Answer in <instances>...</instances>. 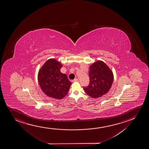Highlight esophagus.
<instances>
[{"instance_id": "esophagus-1", "label": "esophagus", "mask_w": 149, "mask_h": 149, "mask_svg": "<svg viewBox=\"0 0 149 149\" xmlns=\"http://www.w3.org/2000/svg\"><path fill=\"white\" fill-rule=\"evenodd\" d=\"M79 81V79H77V78H75V79H74L73 80L74 82H76V81Z\"/></svg>"}]
</instances>
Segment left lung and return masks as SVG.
Returning a JSON list of instances; mask_svg holds the SVG:
<instances>
[{
	"instance_id": "obj_1",
	"label": "left lung",
	"mask_w": 149,
	"mask_h": 149,
	"mask_svg": "<svg viewBox=\"0 0 149 149\" xmlns=\"http://www.w3.org/2000/svg\"><path fill=\"white\" fill-rule=\"evenodd\" d=\"M89 69V85L84 87V89L90 97L99 98L107 93L111 89L113 82V74L102 61L92 64Z\"/></svg>"
}]
</instances>
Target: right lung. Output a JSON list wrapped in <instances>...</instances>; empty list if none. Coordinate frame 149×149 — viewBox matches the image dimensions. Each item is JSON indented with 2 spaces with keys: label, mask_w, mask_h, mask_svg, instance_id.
Here are the masks:
<instances>
[{
  "label": "right lung",
  "mask_w": 149,
  "mask_h": 149,
  "mask_svg": "<svg viewBox=\"0 0 149 149\" xmlns=\"http://www.w3.org/2000/svg\"><path fill=\"white\" fill-rule=\"evenodd\" d=\"M62 65L56 60H47L40 69L38 80L42 91L54 99H61L65 96L72 82L65 74L60 72Z\"/></svg>",
  "instance_id": "obj_1"
}]
</instances>
